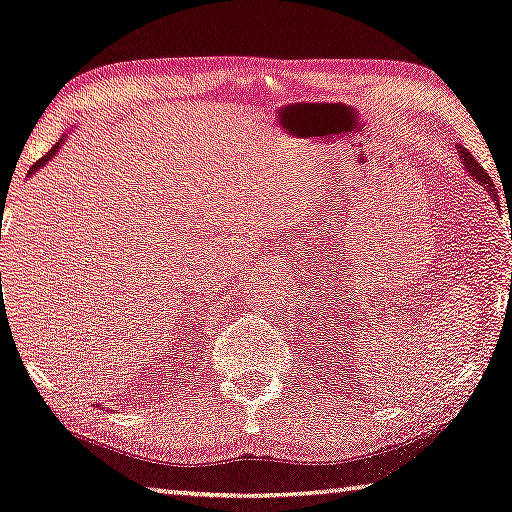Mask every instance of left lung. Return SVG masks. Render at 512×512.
Returning a JSON list of instances; mask_svg holds the SVG:
<instances>
[{"mask_svg": "<svg viewBox=\"0 0 512 512\" xmlns=\"http://www.w3.org/2000/svg\"><path fill=\"white\" fill-rule=\"evenodd\" d=\"M457 150H459V160H462L464 169H466V174H469L475 183L485 187V192L489 194V197L494 199L496 208H501V199H499V194H496V185L492 183V178H489L487 171L480 167V162L475 160V157H473V155L469 153V150H466L464 146H457Z\"/></svg>", "mask_w": 512, "mask_h": 512, "instance_id": "8db88e82", "label": "left lung"}]
</instances>
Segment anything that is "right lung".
Instances as JSON below:
<instances>
[{"mask_svg":"<svg viewBox=\"0 0 512 512\" xmlns=\"http://www.w3.org/2000/svg\"><path fill=\"white\" fill-rule=\"evenodd\" d=\"M64 139H67V134H64V136H62V139H60V141H57V143H55V146H53V148H50V150H48V153H46V155H43L39 162H34V164H32L30 174H34V171H39V169L43 167V164H46V162H50V160H53V157H55L57 153H60V146H62V143H64Z\"/></svg>","mask_w":512,"mask_h":512,"instance_id":"right-lung-1","label":"right lung"}]
</instances>
